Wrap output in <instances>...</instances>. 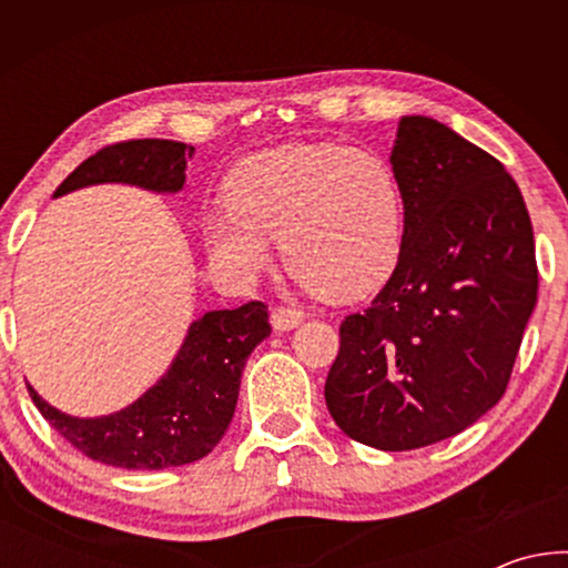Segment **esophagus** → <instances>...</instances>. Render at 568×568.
<instances>
[{"instance_id":"esophagus-1","label":"esophagus","mask_w":568,"mask_h":568,"mask_svg":"<svg viewBox=\"0 0 568 568\" xmlns=\"http://www.w3.org/2000/svg\"><path fill=\"white\" fill-rule=\"evenodd\" d=\"M303 318H305V315L301 311H295V307L277 305L275 311H273V315H271V323H273V328L277 333H285V331L297 328V325L303 323Z\"/></svg>"}]
</instances>
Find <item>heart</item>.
<instances>
[{"mask_svg":"<svg viewBox=\"0 0 568 568\" xmlns=\"http://www.w3.org/2000/svg\"><path fill=\"white\" fill-rule=\"evenodd\" d=\"M210 263L253 283L281 240L287 271L331 297H363L388 281L403 250V195L383 158L335 142L273 148L240 162L227 205L203 220Z\"/></svg>","mask_w":568,"mask_h":568,"instance_id":"b5f03b06","label":"heart"}]
</instances>
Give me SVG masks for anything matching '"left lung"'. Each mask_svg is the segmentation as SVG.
I'll return each instance as SVG.
<instances>
[{"label":"left lung","instance_id":"obj_1","mask_svg":"<svg viewBox=\"0 0 568 568\" xmlns=\"http://www.w3.org/2000/svg\"><path fill=\"white\" fill-rule=\"evenodd\" d=\"M403 250L368 311L341 325L325 403L345 436L410 450L501 400L538 301L534 230L501 162L406 114L390 150Z\"/></svg>","mask_w":568,"mask_h":568}]
</instances>
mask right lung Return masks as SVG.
<instances>
[{
  "label": "right lung",
  "mask_w": 568,
  "mask_h": 568,
  "mask_svg": "<svg viewBox=\"0 0 568 568\" xmlns=\"http://www.w3.org/2000/svg\"><path fill=\"white\" fill-rule=\"evenodd\" d=\"M195 148L172 140H130L84 160L54 197L122 182L152 192H180ZM271 335L267 307L250 301L192 321L185 341L155 386L110 416L80 418L47 403L30 383L42 416L84 456L130 470L185 466L213 450L233 420L245 361Z\"/></svg>",
  "instance_id": "right-lung-1"
}]
</instances>
